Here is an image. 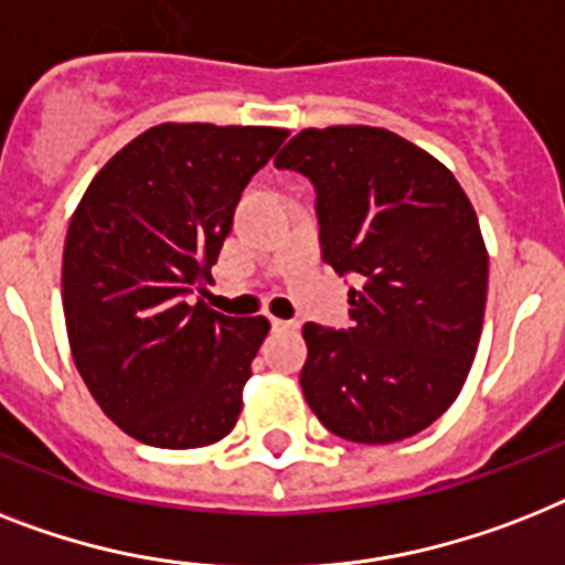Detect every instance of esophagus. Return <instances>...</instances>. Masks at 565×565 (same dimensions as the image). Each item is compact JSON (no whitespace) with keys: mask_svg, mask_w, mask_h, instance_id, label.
Listing matches in <instances>:
<instances>
[{"mask_svg":"<svg viewBox=\"0 0 565 565\" xmlns=\"http://www.w3.org/2000/svg\"><path fill=\"white\" fill-rule=\"evenodd\" d=\"M269 324H273L275 330H296L298 322H290V319H269Z\"/></svg>","mask_w":565,"mask_h":565,"instance_id":"34e87169","label":"esophagus"}]
</instances>
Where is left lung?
Wrapping results in <instances>:
<instances>
[{
    "label": "left lung",
    "mask_w": 565,
    "mask_h": 565,
    "mask_svg": "<svg viewBox=\"0 0 565 565\" xmlns=\"http://www.w3.org/2000/svg\"><path fill=\"white\" fill-rule=\"evenodd\" d=\"M316 188L324 264L354 275L351 328L305 324L301 392L330 433L412 438L465 386L488 301V249L465 188L383 127L301 130L275 156Z\"/></svg>",
    "instance_id": "1"
}]
</instances>
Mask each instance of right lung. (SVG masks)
I'll list each match as a JSON object with an SVG mask.
<instances>
[{"instance_id":"obj_1","label":"right lung","mask_w":565,"mask_h":565,"mask_svg":"<svg viewBox=\"0 0 565 565\" xmlns=\"http://www.w3.org/2000/svg\"><path fill=\"white\" fill-rule=\"evenodd\" d=\"M290 132L159 124L86 188L63 246V316L104 415L136 441L191 449L226 438L267 337L264 316L203 305L237 200Z\"/></svg>"}]
</instances>
